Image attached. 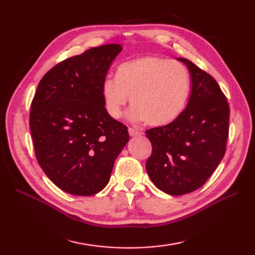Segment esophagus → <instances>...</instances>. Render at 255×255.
Instances as JSON below:
<instances>
[{"label":"esophagus","instance_id":"1","mask_svg":"<svg viewBox=\"0 0 255 255\" xmlns=\"http://www.w3.org/2000/svg\"><path fill=\"white\" fill-rule=\"evenodd\" d=\"M128 132L131 137H137V136H140V134H141V132L137 130V129H133V128H128Z\"/></svg>","mask_w":255,"mask_h":255}]
</instances>
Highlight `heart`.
I'll use <instances>...</instances> for the list:
<instances>
[{
	"label": "heart",
	"mask_w": 255,
	"mask_h": 255,
	"mask_svg": "<svg viewBox=\"0 0 255 255\" xmlns=\"http://www.w3.org/2000/svg\"><path fill=\"white\" fill-rule=\"evenodd\" d=\"M192 82L183 63L162 57H141L122 63L116 78L106 77L101 93L104 107L113 118L122 116L130 101L129 118L152 126L169 124L185 108Z\"/></svg>",
	"instance_id": "b5f03b06"
}]
</instances>
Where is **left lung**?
I'll use <instances>...</instances> for the list:
<instances>
[{"instance_id": "obj_1", "label": "left lung", "mask_w": 255, "mask_h": 255, "mask_svg": "<svg viewBox=\"0 0 255 255\" xmlns=\"http://www.w3.org/2000/svg\"><path fill=\"white\" fill-rule=\"evenodd\" d=\"M192 91L180 116L145 131L152 153L145 169L160 191L173 196L202 187L226 152L229 105L216 80L185 58Z\"/></svg>"}]
</instances>
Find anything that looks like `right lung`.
<instances>
[{
	"mask_svg": "<svg viewBox=\"0 0 255 255\" xmlns=\"http://www.w3.org/2000/svg\"><path fill=\"white\" fill-rule=\"evenodd\" d=\"M118 44L94 47L58 63L31 102L30 132L45 174L66 193L91 196L104 188L129 140L124 124L108 115L101 86Z\"/></svg>",
	"mask_w": 255,
	"mask_h": 255,
	"instance_id": "1",
	"label": "right lung"
}]
</instances>
